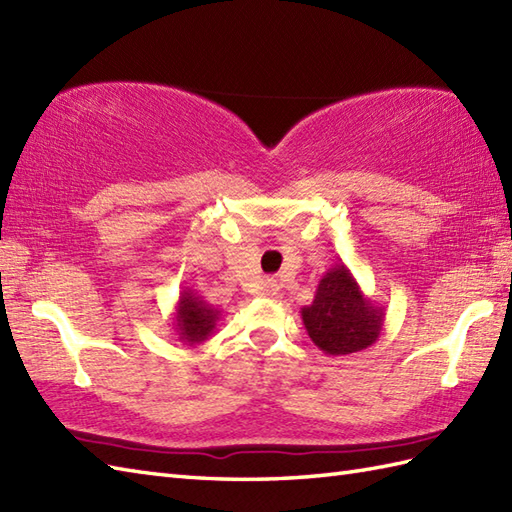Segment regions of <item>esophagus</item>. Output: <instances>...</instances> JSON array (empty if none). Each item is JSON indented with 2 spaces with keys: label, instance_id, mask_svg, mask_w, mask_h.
Segmentation results:
<instances>
[{
  "label": "esophagus",
  "instance_id": "obj_1",
  "mask_svg": "<svg viewBox=\"0 0 512 512\" xmlns=\"http://www.w3.org/2000/svg\"><path fill=\"white\" fill-rule=\"evenodd\" d=\"M278 282H274V280H265L263 285H260V289H258V293L260 295H265V298H274V295H278Z\"/></svg>",
  "mask_w": 512,
  "mask_h": 512
}]
</instances>
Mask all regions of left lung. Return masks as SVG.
I'll return each mask as SVG.
<instances>
[{"label": "left lung", "mask_w": 512, "mask_h": 512, "mask_svg": "<svg viewBox=\"0 0 512 512\" xmlns=\"http://www.w3.org/2000/svg\"><path fill=\"white\" fill-rule=\"evenodd\" d=\"M300 315L311 342L324 355L342 357L377 342L385 311L363 295L350 269L337 263L322 276L313 302L302 306Z\"/></svg>", "instance_id": "obj_1"}]
</instances>
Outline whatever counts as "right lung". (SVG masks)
I'll return each instance as SVG.
<instances>
[{
    "label": "right lung",
    "mask_w": 512,
    "mask_h": 512,
    "mask_svg": "<svg viewBox=\"0 0 512 512\" xmlns=\"http://www.w3.org/2000/svg\"><path fill=\"white\" fill-rule=\"evenodd\" d=\"M221 311L214 309L210 302L203 300V295L192 289H184L179 293L175 313L170 317L173 331L181 344L195 346L206 342V339L217 328Z\"/></svg>",
    "instance_id": "obj_1"
}]
</instances>
